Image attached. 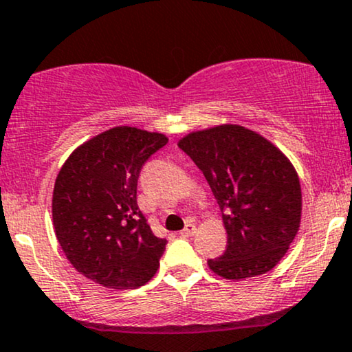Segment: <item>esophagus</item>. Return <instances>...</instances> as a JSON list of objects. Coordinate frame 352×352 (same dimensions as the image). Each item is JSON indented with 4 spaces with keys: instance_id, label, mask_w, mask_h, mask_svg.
I'll use <instances>...</instances> for the list:
<instances>
[{
    "instance_id": "1",
    "label": "esophagus",
    "mask_w": 352,
    "mask_h": 352,
    "mask_svg": "<svg viewBox=\"0 0 352 352\" xmlns=\"http://www.w3.org/2000/svg\"><path fill=\"white\" fill-rule=\"evenodd\" d=\"M195 231H197V226H195L193 223H188L187 226H185L184 230L180 231V234H182V236H193Z\"/></svg>"
}]
</instances>
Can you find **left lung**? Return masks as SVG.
Segmentation results:
<instances>
[{"label": "left lung", "mask_w": 352, "mask_h": 352, "mask_svg": "<svg viewBox=\"0 0 352 352\" xmlns=\"http://www.w3.org/2000/svg\"><path fill=\"white\" fill-rule=\"evenodd\" d=\"M179 147L197 164L221 208L226 251L208 267L228 280L272 270L289 251L302 219L294 165L272 142L238 124L190 133Z\"/></svg>", "instance_id": "1"}]
</instances>
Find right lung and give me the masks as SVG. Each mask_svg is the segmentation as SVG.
Here are the masks:
<instances>
[{
    "mask_svg": "<svg viewBox=\"0 0 352 352\" xmlns=\"http://www.w3.org/2000/svg\"><path fill=\"white\" fill-rule=\"evenodd\" d=\"M160 133L118 126L70 154L54 185L55 236L70 264L108 289H138L159 269L167 239L138 206L144 162L167 144Z\"/></svg>",
    "mask_w": 352,
    "mask_h": 352,
    "instance_id": "1",
    "label": "right lung"
}]
</instances>
